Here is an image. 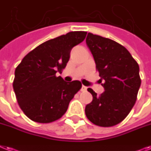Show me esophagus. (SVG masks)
Returning a JSON list of instances; mask_svg holds the SVG:
<instances>
[{"instance_id": "1", "label": "esophagus", "mask_w": 151, "mask_h": 151, "mask_svg": "<svg viewBox=\"0 0 151 151\" xmlns=\"http://www.w3.org/2000/svg\"><path fill=\"white\" fill-rule=\"evenodd\" d=\"M87 90V87L84 86V85H82V88H81V91H84Z\"/></svg>"}]
</instances>
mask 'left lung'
Returning a JSON list of instances; mask_svg holds the SVG:
<instances>
[{"instance_id": "1", "label": "left lung", "mask_w": 151, "mask_h": 151, "mask_svg": "<svg viewBox=\"0 0 151 151\" xmlns=\"http://www.w3.org/2000/svg\"><path fill=\"white\" fill-rule=\"evenodd\" d=\"M86 43L92 53L105 91L91 89L92 101L86 105L87 118L96 126L110 127L124 119L137 101L141 84L139 65L123 46L89 32Z\"/></svg>"}]
</instances>
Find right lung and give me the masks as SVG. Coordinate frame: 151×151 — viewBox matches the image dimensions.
<instances>
[{"label": "right lung", "instance_id": "obj_1", "mask_svg": "<svg viewBox=\"0 0 151 151\" xmlns=\"http://www.w3.org/2000/svg\"><path fill=\"white\" fill-rule=\"evenodd\" d=\"M87 32H70L48 40L24 56L14 72L13 88L24 115L34 122L50 123L60 119L81 88L79 81L67 83L61 73L73 46L84 41Z\"/></svg>", "mask_w": 151, "mask_h": 151}]
</instances>
